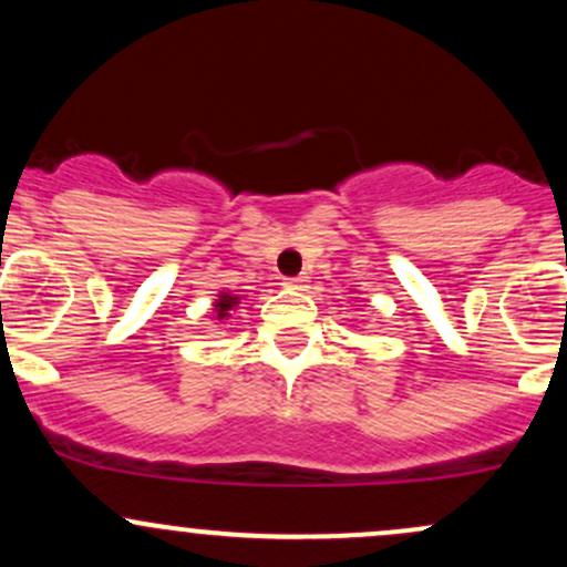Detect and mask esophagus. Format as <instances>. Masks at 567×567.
I'll return each instance as SVG.
<instances>
[{"mask_svg":"<svg viewBox=\"0 0 567 567\" xmlns=\"http://www.w3.org/2000/svg\"><path fill=\"white\" fill-rule=\"evenodd\" d=\"M282 285L288 290H303L306 285H309V277H288Z\"/></svg>","mask_w":567,"mask_h":567,"instance_id":"1","label":"esophagus"}]
</instances>
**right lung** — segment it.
I'll use <instances>...</instances> for the list:
<instances>
[{"instance_id":"1","label":"right lung","mask_w":567,"mask_h":567,"mask_svg":"<svg viewBox=\"0 0 567 567\" xmlns=\"http://www.w3.org/2000/svg\"><path fill=\"white\" fill-rule=\"evenodd\" d=\"M239 303H243V296H234L231 290H220L216 301H213V315H216L218 320H226V317H231L229 311L237 309Z\"/></svg>"}]
</instances>
